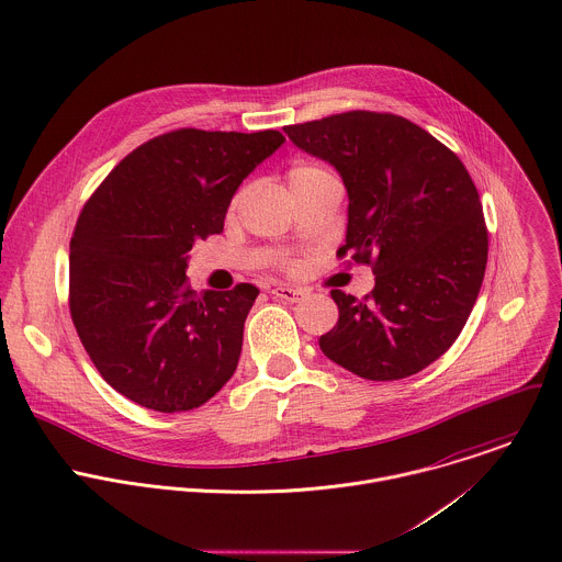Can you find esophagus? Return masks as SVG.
<instances>
[{
  "mask_svg": "<svg viewBox=\"0 0 562 562\" xmlns=\"http://www.w3.org/2000/svg\"><path fill=\"white\" fill-rule=\"evenodd\" d=\"M273 297H280V300H286V302H300L304 297V291L300 289H291V286H276L273 291Z\"/></svg>",
  "mask_w": 562,
  "mask_h": 562,
  "instance_id": "esophagus-1",
  "label": "esophagus"
}]
</instances>
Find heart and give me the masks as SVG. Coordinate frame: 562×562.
I'll return each mask as SVG.
<instances>
[{
    "mask_svg": "<svg viewBox=\"0 0 562 562\" xmlns=\"http://www.w3.org/2000/svg\"><path fill=\"white\" fill-rule=\"evenodd\" d=\"M286 182H289L293 195L300 198V195H306V193H311V191H317V189L328 187V184L338 182V180L326 167H322V165L297 162V165H293V167L286 171ZM240 198H243V193H238V195L234 198V206L240 202ZM282 267H284L286 271H293V269H295V265H293L291 260H282Z\"/></svg>",
    "mask_w": 562,
    "mask_h": 562,
    "instance_id": "heart-1",
    "label": "heart"
}]
</instances>
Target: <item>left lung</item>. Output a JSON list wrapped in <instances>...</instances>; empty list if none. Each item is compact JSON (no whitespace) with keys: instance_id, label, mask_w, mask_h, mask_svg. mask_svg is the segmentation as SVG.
Instances as JSON below:
<instances>
[{"instance_id":"left-lung-1","label":"left lung","mask_w":562,"mask_h":562,"mask_svg":"<svg viewBox=\"0 0 562 562\" xmlns=\"http://www.w3.org/2000/svg\"><path fill=\"white\" fill-rule=\"evenodd\" d=\"M284 132L337 167L349 195L337 256L375 273L362 300L333 289L338 322L322 351L364 380L419 373L462 333L486 269L488 232L469 171L400 114L349 111Z\"/></svg>"}]
</instances>
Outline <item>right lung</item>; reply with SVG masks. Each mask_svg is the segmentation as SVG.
I'll list each match as a JSON object with an SVG mask.
<instances>
[{
  "label": "right lung",
  "mask_w": 562,
  "mask_h": 562,
  "mask_svg": "<svg viewBox=\"0 0 562 562\" xmlns=\"http://www.w3.org/2000/svg\"><path fill=\"white\" fill-rule=\"evenodd\" d=\"M284 136L180 127L130 151L71 236L69 311L100 375L158 413L206 404L238 364L258 289H191L187 254L224 232L238 184Z\"/></svg>",
  "instance_id": "right-lung-1"
}]
</instances>
